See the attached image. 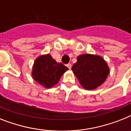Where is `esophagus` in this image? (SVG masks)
Segmentation results:
<instances>
[{"label":"esophagus","mask_w":131,"mask_h":131,"mask_svg":"<svg viewBox=\"0 0 131 131\" xmlns=\"http://www.w3.org/2000/svg\"><path fill=\"white\" fill-rule=\"evenodd\" d=\"M67 67H68L70 70H71V68H72V64H71V63H68V64H67Z\"/></svg>","instance_id":"obj_1"}]
</instances>
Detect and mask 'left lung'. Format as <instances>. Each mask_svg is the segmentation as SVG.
Returning <instances> with one entry per match:
<instances>
[{
  "mask_svg": "<svg viewBox=\"0 0 131 131\" xmlns=\"http://www.w3.org/2000/svg\"><path fill=\"white\" fill-rule=\"evenodd\" d=\"M72 70L81 86L87 90L96 89L106 80L110 68L100 56L82 54L77 57V62Z\"/></svg>",
  "mask_w": 131,
  "mask_h": 131,
  "instance_id": "left-lung-1",
  "label": "left lung"
}]
</instances>
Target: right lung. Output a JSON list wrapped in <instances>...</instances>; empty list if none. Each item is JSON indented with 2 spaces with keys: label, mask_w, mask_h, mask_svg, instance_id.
<instances>
[{
  "label": "right lung",
  "mask_w": 131,
  "mask_h": 131,
  "mask_svg": "<svg viewBox=\"0 0 131 131\" xmlns=\"http://www.w3.org/2000/svg\"><path fill=\"white\" fill-rule=\"evenodd\" d=\"M68 68L58 63L49 53L41 55L35 60L31 75L35 82L46 88H51L59 82Z\"/></svg>",
  "instance_id": "1"
}]
</instances>
